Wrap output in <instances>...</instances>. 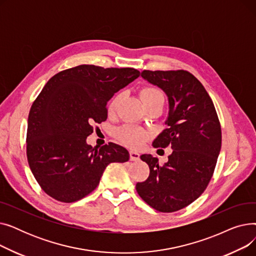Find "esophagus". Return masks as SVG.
Listing matches in <instances>:
<instances>
[{
  "label": "esophagus",
  "instance_id": "34e87169",
  "mask_svg": "<svg viewBox=\"0 0 256 256\" xmlns=\"http://www.w3.org/2000/svg\"><path fill=\"white\" fill-rule=\"evenodd\" d=\"M140 158V154L137 152H130V160H138Z\"/></svg>",
  "mask_w": 256,
  "mask_h": 256
}]
</instances>
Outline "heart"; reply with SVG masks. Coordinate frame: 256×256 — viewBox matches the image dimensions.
Wrapping results in <instances>:
<instances>
[{
  "mask_svg": "<svg viewBox=\"0 0 256 256\" xmlns=\"http://www.w3.org/2000/svg\"><path fill=\"white\" fill-rule=\"evenodd\" d=\"M160 98H163L162 92L154 87H145L141 90V98L144 104ZM120 100L121 94L119 93L116 94V96L110 100L109 106H108L109 113H114L117 110ZM117 136L121 142H124L128 147H132V148H140V147L145 143V141L148 139L150 134L145 130L135 126H124L118 130Z\"/></svg>",
  "mask_w": 256,
  "mask_h": 256,
  "instance_id": "1",
  "label": "heart"
}]
</instances>
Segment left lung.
<instances>
[{"instance_id": "obj_1", "label": "left lung", "mask_w": 256, "mask_h": 256, "mask_svg": "<svg viewBox=\"0 0 256 256\" xmlns=\"http://www.w3.org/2000/svg\"><path fill=\"white\" fill-rule=\"evenodd\" d=\"M141 76L168 96V126L154 147L173 150L163 166L158 158L142 154L150 176L138 182L139 196L162 212L180 210L204 192L221 150V126L212 98L199 80L186 70H143Z\"/></svg>"}]
</instances>
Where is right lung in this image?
I'll return each instance as SVG.
<instances>
[{"instance_id": "1", "label": "right lung", "mask_w": 256, "mask_h": 256, "mask_svg": "<svg viewBox=\"0 0 256 256\" xmlns=\"http://www.w3.org/2000/svg\"><path fill=\"white\" fill-rule=\"evenodd\" d=\"M140 76L135 68L78 65L48 80L28 118L26 158L33 176L52 198L70 204L98 186L110 163L130 158L124 147L110 142L92 147V124L108 117L106 102Z\"/></svg>"}]
</instances>
